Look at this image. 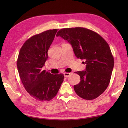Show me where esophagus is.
Segmentation results:
<instances>
[{
	"label": "esophagus",
	"instance_id": "obj_1",
	"mask_svg": "<svg viewBox=\"0 0 128 128\" xmlns=\"http://www.w3.org/2000/svg\"><path fill=\"white\" fill-rule=\"evenodd\" d=\"M71 74V73H69V72H64V76L65 78H68L69 77L70 75Z\"/></svg>",
	"mask_w": 128,
	"mask_h": 128
}]
</instances>
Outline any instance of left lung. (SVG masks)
I'll return each mask as SVG.
<instances>
[{
  "label": "left lung",
  "mask_w": 128,
  "mask_h": 128,
  "mask_svg": "<svg viewBox=\"0 0 128 128\" xmlns=\"http://www.w3.org/2000/svg\"><path fill=\"white\" fill-rule=\"evenodd\" d=\"M56 36L67 40L78 58L86 64L84 71L76 72L80 77L74 89L86 100L96 98L109 85L114 66V58L107 42L93 31L83 28H62Z\"/></svg>",
  "instance_id": "8db88e82"
}]
</instances>
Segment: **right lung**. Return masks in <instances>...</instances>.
I'll list each match as a JSON object with an SVG mask.
<instances>
[{"label":"right lung","instance_id":"right-lung-1","mask_svg":"<svg viewBox=\"0 0 128 128\" xmlns=\"http://www.w3.org/2000/svg\"><path fill=\"white\" fill-rule=\"evenodd\" d=\"M58 30H49L30 38L21 48L17 67L27 92L39 101L55 97L64 81V75L51 74L42 70L48 59V50Z\"/></svg>","mask_w":128,"mask_h":128}]
</instances>
